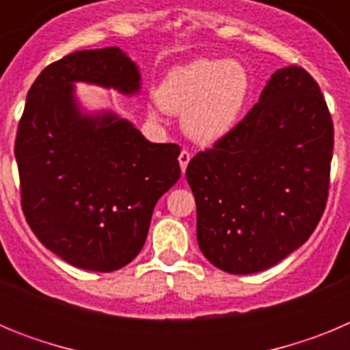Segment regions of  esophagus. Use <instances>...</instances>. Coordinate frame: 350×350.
Returning <instances> with one entry per match:
<instances>
[{
	"label": "esophagus",
	"instance_id": "34e87169",
	"mask_svg": "<svg viewBox=\"0 0 350 350\" xmlns=\"http://www.w3.org/2000/svg\"><path fill=\"white\" fill-rule=\"evenodd\" d=\"M189 161H191V152L184 148V150L180 152V156H178V163H180L182 173H185V168H187V165H189Z\"/></svg>",
	"mask_w": 350,
	"mask_h": 350
}]
</instances>
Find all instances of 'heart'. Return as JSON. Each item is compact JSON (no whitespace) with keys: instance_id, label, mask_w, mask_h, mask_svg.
I'll use <instances>...</instances> for the list:
<instances>
[{"instance_id":"obj_1","label":"heart","mask_w":350,"mask_h":350,"mask_svg":"<svg viewBox=\"0 0 350 350\" xmlns=\"http://www.w3.org/2000/svg\"><path fill=\"white\" fill-rule=\"evenodd\" d=\"M250 94V77L238 61L194 59L173 68L157 89V103L184 113V129L200 142H215L231 131Z\"/></svg>"}]
</instances>
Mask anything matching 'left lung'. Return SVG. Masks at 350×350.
Segmentation results:
<instances>
[{
  "label": "left lung",
  "instance_id": "obj_1",
  "mask_svg": "<svg viewBox=\"0 0 350 350\" xmlns=\"http://www.w3.org/2000/svg\"><path fill=\"white\" fill-rule=\"evenodd\" d=\"M333 142L314 77L275 71L250 112L185 170L198 243L213 267L256 273L307 242L326 208Z\"/></svg>",
  "mask_w": 350,
  "mask_h": 350
}]
</instances>
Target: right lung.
Returning <instances> with one entry per match:
<instances>
[{
  "label": "right lung",
  "mask_w": 350,
  "mask_h": 350,
  "mask_svg": "<svg viewBox=\"0 0 350 350\" xmlns=\"http://www.w3.org/2000/svg\"><path fill=\"white\" fill-rule=\"evenodd\" d=\"M73 82L133 94L137 64L117 47L49 64L27 92L15 137L24 217L66 262L113 271L137 258L154 206L180 177L177 144H150L113 113L82 116Z\"/></svg>",
  "instance_id": "1"
}]
</instances>
